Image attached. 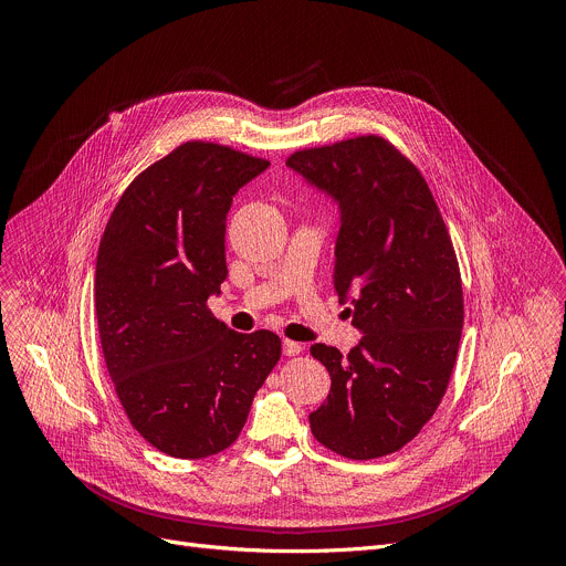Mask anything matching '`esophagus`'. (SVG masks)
<instances>
[{"mask_svg":"<svg viewBox=\"0 0 566 566\" xmlns=\"http://www.w3.org/2000/svg\"><path fill=\"white\" fill-rule=\"evenodd\" d=\"M300 352H302V345H300V343L282 340V354H284V356H297Z\"/></svg>","mask_w":566,"mask_h":566,"instance_id":"34e87169","label":"esophagus"}]
</instances>
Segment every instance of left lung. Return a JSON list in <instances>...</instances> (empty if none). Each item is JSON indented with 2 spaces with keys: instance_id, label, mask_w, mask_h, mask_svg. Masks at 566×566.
<instances>
[{
  "instance_id": "left-lung-1",
  "label": "left lung",
  "mask_w": 566,
  "mask_h": 566,
  "mask_svg": "<svg viewBox=\"0 0 566 566\" xmlns=\"http://www.w3.org/2000/svg\"><path fill=\"white\" fill-rule=\"evenodd\" d=\"M286 166L340 210L334 289L363 334L347 356L311 345L332 376L311 432L347 459L385 457L430 421L457 360L463 293L448 228L421 172L380 136L302 149Z\"/></svg>"
}]
</instances>
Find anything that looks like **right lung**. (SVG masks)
Instances as JSON below:
<instances>
[{
  "label": "right lung",
  "instance_id": "add662e5",
  "mask_svg": "<svg viewBox=\"0 0 566 566\" xmlns=\"http://www.w3.org/2000/svg\"><path fill=\"white\" fill-rule=\"evenodd\" d=\"M271 164L190 140L140 172L114 208L96 260V317L107 371L145 441L179 459L234 443L282 354L273 332L237 334L221 293L226 217Z\"/></svg>",
  "mask_w": 566,
  "mask_h": 566
}]
</instances>
